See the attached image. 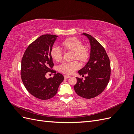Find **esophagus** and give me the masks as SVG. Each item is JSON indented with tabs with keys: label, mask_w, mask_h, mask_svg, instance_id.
I'll return each mask as SVG.
<instances>
[{
	"label": "esophagus",
	"mask_w": 134,
	"mask_h": 134,
	"mask_svg": "<svg viewBox=\"0 0 134 134\" xmlns=\"http://www.w3.org/2000/svg\"><path fill=\"white\" fill-rule=\"evenodd\" d=\"M64 76V78H65V79H68V78H70V76H69V75H65Z\"/></svg>",
	"instance_id": "esophagus-1"
}]
</instances>
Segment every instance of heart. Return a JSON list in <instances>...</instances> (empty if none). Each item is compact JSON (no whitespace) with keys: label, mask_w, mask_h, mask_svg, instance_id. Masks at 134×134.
Listing matches in <instances>:
<instances>
[{"label":"heart","mask_w":134,"mask_h":134,"mask_svg":"<svg viewBox=\"0 0 134 134\" xmlns=\"http://www.w3.org/2000/svg\"><path fill=\"white\" fill-rule=\"evenodd\" d=\"M62 46L66 51L72 52V60H78L82 63H86L90 57V51L88 46L83 45L80 39L71 37L65 39L62 42ZM51 58L55 62H60L62 60L63 52L58 46H53L50 51ZM80 68V64L77 61L70 63H64L59 67L60 71L64 74H71Z\"/></svg>","instance_id":"obj_1"}]
</instances>
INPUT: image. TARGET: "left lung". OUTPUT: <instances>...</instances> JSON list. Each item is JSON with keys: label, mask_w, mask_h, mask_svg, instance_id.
<instances>
[{"label": "left lung", "mask_w": 134, "mask_h": 134, "mask_svg": "<svg viewBox=\"0 0 134 134\" xmlns=\"http://www.w3.org/2000/svg\"><path fill=\"white\" fill-rule=\"evenodd\" d=\"M90 40V58L85 66L78 71L83 78H76L77 83L74 86L78 96L91 99L102 93L107 87L111 75L110 62L104 47L90 35L83 33Z\"/></svg>", "instance_id": "8db88e82"}]
</instances>
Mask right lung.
I'll use <instances>...</instances> for the list:
<instances>
[{
  "mask_svg": "<svg viewBox=\"0 0 134 134\" xmlns=\"http://www.w3.org/2000/svg\"><path fill=\"white\" fill-rule=\"evenodd\" d=\"M58 36L43 35L28 46L21 62V75L24 86L31 94L42 100L54 97L63 81L64 76L52 69L54 64L50 51ZM55 73L47 79V72Z\"/></svg>",
  "mask_w": 134,
  "mask_h": 134,
  "instance_id": "add662e5",
  "label": "right lung"
}]
</instances>
